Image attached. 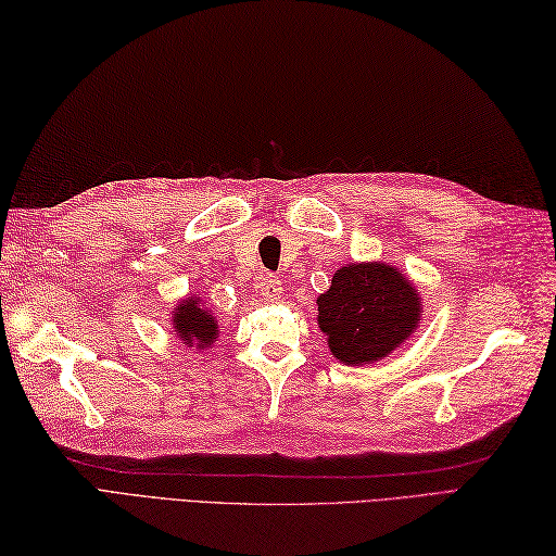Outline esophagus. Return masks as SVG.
I'll return each instance as SVG.
<instances>
[{
	"label": "esophagus",
	"instance_id": "obj_1",
	"mask_svg": "<svg viewBox=\"0 0 556 556\" xmlns=\"http://www.w3.org/2000/svg\"><path fill=\"white\" fill-rule=\"evenodd\" d=\"M257 289H260V293H263L267 301H277L279 293L285 291V287H281V279L277 275H263V277H260L257 279Z\"/></svg>",
	"mask_w": 556,
	"mask_h": 556
}]
</instances>
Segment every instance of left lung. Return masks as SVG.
Returning <instances> with one entry per match:
<instances>
[{"label": "left lung", "mask_w": 556, "mask_h": 556, "mask_svg": "<svg viewBox=\"0 0 556 556\" xmlns=\"http://www.w3.org/2000/svg\"><path fill=\"white\" fill-rule=\"evenodd\" d=\"M317 325L339 361L363 365L384 358L418 325L416 287L389 265L337 269L332 287L317 299Z\"/></svg>", "instance_id": "left-lung-1"}]
</instances>
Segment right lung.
<instances>
[{
  "mask_svg": "<svg viewBox=\"0 0 556 556\" xmlns=\"http://www.w3.org/2000/svg\"><path fill=\"white\" fill-rule=\"evenodd\" d=\"M174 332L179 334L188 346H207L212 339H217V323L207 311L200 308L198 299H188L176 308Z\"/></svg>",
  "mask_w": 556,
  "mask_h": 556,
  "instance_id": "obj_1",
  "label": "right lung"
}]
</instances>
